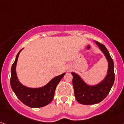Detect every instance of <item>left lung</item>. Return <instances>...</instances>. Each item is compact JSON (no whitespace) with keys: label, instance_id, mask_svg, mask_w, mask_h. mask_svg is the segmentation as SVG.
Listing matches in <instances>:
<instances>
[{"label":"left lung","instance_id":"left-lung-1","mask_svg":"<svg viewBox=\"0 0 124 124\" xmlns=\"http://www.w3.org/2000/svg\"><path fill=\"white\" fill-rule=\"evenodd\" d=\"M94 42L102 52L108 62V70L105 78L95 85H89L82 77L72 72V85L76 100L82 104L91 105L100 102L107 97L115 81L114 63L106 47L97 41Z\"/></svg>","mask_w":124,"mask_h":124}]
</instances>
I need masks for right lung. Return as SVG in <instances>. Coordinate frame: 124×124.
I'll use <instances>...</instances> for the list:
<instances>
[{
    "instance_id": "1",
    "label": "right lung",
    "mask_w": 124,
    "mask_h": 124,
    "mask_svg": "<svg viewBox=\"0 0 124 124\" xmlns=\"http://www.w3.org/2000/svg\"><path fill=\"white\" fill-rule=\"evenodd\" d=\"M23 49L18 53L11 68L10 80L11 88L17 98L28 107L32 108L44 107L52 101L56 86L65 74V72L52 78L47 85L42 87L33 88L25 86L20 82L16 73L18 57Z\"/></svg>"
}]
</instances>
